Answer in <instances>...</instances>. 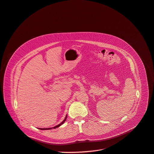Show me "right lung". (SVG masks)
Wrapping results in <instances>:
<instances>
[{
    "label": "right lung",
    "instance_id": "1",
    "mask_svg": "<svg viewBox=\"0 0 154 154\" xmlns=\"http://www.w3.org/2000/svg\"><path fill=\"white\" fill-rule=\"evenodd\" d=\"M66 117H67V115H66V116H65V119H63V121L62 122H61L60 123V124H58V125H57V126H54V127H52V128H39L40 130H51V129H52V128H58V127H59V126H60L62 124H63L64 123V122L66 121Z\"/></svg>",
    "mask_w": 154,
    "mask_h": 154
}]
</instances>
